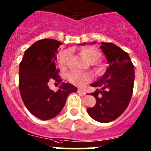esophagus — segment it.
I'll list each match as a JSON object with an SVG mask.
<instances>
[{"label": "esophagus", "instance_id": "esophagus-1", "mask_svg": "<svg viewBox=\"0 0 151 151\" xmlns=\"http://www.w3.org/2000/svg\"><path fill=\"white\" fill-rule=\"evenodd\" d=\"M77 92H78L79 94L82 95V96H85V95H86V92L83 90V89H77Z\"/></svg>", "mask_w": 151, "mask_h": 151}]
</instances>
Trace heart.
<instances>
[{
    "instance_id": "1",
    "label": "heart",
    "mask_w": 151,
    "mask_h": 151,
    "mask_svg": "<svg viewBox=\"0 0 151 151\" xmlns=\"http://www.w3.org/2000/svg\"><path fill=\"white\" fill-rule=\"evenodd\" d=\"M81 55L86 60L91 62H95L100 57V52L95 47H89L82 49L81 50ZM69 56H70V53L68 50H65L61 52L59 56V65L61 67L64 68L65 66H66L69 59ZM67 79L69 82H70L74 85L77 86H83L90 81L91 76L86 73L79 72L77 70H72L68 74Z\"/></svg>"
}]
</instances>
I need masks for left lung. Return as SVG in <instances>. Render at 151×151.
Here are the masks:
<instances>
[{
  "label": "left lung",
  "mask_w": 151,
  "mask_h": 151,
  "mask_svg": "<svg viewBox=\"0 0 151 151\" xmlns=\"http://www.w3.org/2000/svg\"><path fill=\"white\" fill-rule=\"evenodd\" d=\"M100 48L109 65L99 81L91 84L101 89L91 93L96 104L87 108V112L93 119L106 123L119 117L128 107L132 96L135 70L128 53L117 46L101 42Z\"/></svg>",
  "instance_id": "obj_1"
}]
</instances>
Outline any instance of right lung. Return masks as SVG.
<instances>
[{"mask_svg":"<svg viewBox=\"0 0 151 151\" xmlns=\"http://www.w3.org/2000/svg\"><path fill=\"white\" fill-rule=\"evenodd\" d=\"M62 43L53 39L35 42L25 50L19 64V86L22 99L30 113L43 120L58 115L70 92L77 89L72 84L62 83L57 92L49 88L51 81L60 83L59 69L55 61Z\"/></svg>","mask_w":151,"mask_h":151,"instance_id":"right-lung-1","label":"right lung"}]
</instances>
